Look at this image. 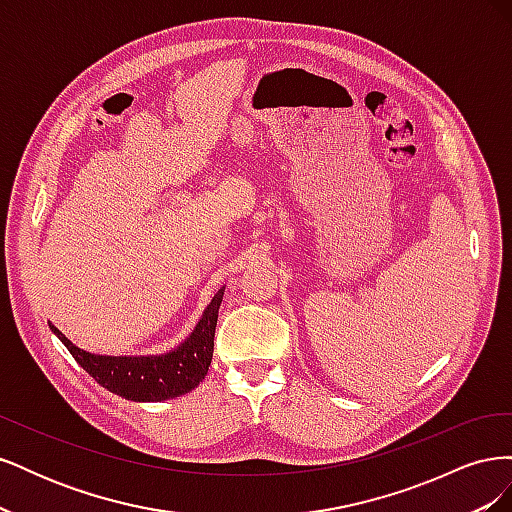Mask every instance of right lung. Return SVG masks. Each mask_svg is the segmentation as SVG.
Wrapping results in <instances>:
<instances>
[{
  "label": "right lung",
  "instance_id": "1",
  "mask_svg": "<svg viewBox=\"0 0 512 512\" xmlns=\"http://www.w3.org/2000/svg\"><path fill=\"white\" fill-rule=\"evenodd\" d=\"M222 297L224 286L215 292L188 339L164 354H94L74 346L53 322H49V327L74 356V361L106 391L130 401H164L194 391L205 380L213 356V337Z\"/></svg>",
  "mask_w": 512,
  "mask_h": 512
}]
</instances>
